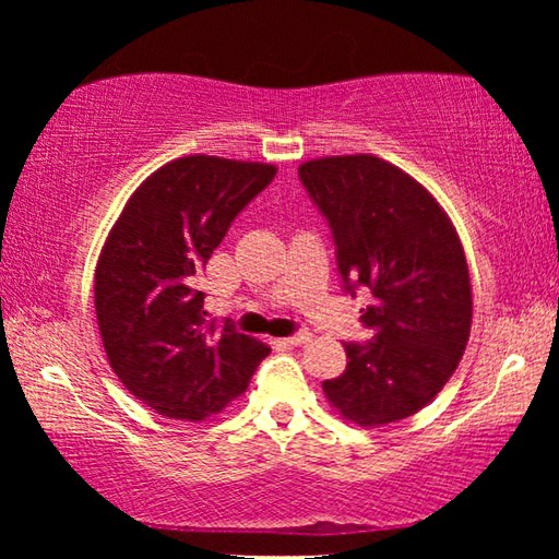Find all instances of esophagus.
Here are the masks:
<instances>
[{
    "label": "esophagus",
    "mask_w": 559,
    "mask_h": 559,
    "mask_svg": "<svg viewBox=\"0 0 559 559\" xmlns=\"http://www.w3.org/2000/svg\"><path fill=\"white\" fill-rule=\"evenodd\" d=\"M310 337H313V335H310L308 330H302V333H296V335H290V337H283V343H286V345H306Z\"/></svg>",
    "instance_id": "1"
}]
</instances>
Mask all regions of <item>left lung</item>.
Returning <instances> with one entry per match:
<instances>
[{"label": "left lung", "mask_w": 559, "mask_h": 559, "mask_svg": "<svg viewBox=\"0 0 559 559\" xmlns=\"http://www.w3.org/2000/svg\"><path fill=\"white\" fill-rule=\"evenodd\" d=\"M325 214L345 286L372 290L374 340L343 343L347 370L323 382L333 409L362 429L406 419L451 380L466 349L473 290L456 226L427 187L377 155H330L298 167Z\"/></svg>", "instance_id": "1"}]
</instances>
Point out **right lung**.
I'll return each instance as SVG.
<instances>
[{"mask_svg":"<svg viewBox=\"0 0 559 559\" xmlns=\"http://www.w3.org/2000/svg\"><path fill=\"white\" fill-rule=\"evenodd\" d=\"M276 165L187 155L143 179L106 236L93 302L122 386L169 419L204 421L249 386L266 343L206 320L197 276Z\"/></svg>","mask_w":559,"mask_h":559,"instance_id":"1","label":"right lung"}]
</instances>
